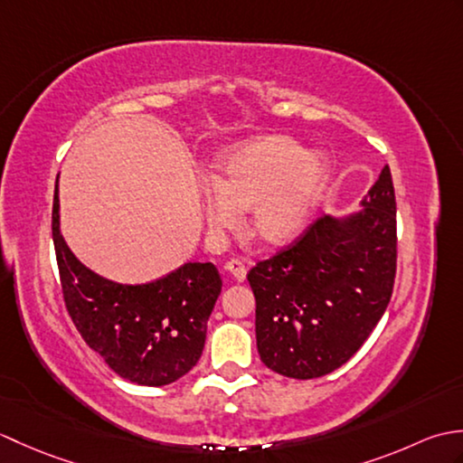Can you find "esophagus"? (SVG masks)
<instances>
[{
	"instance_id": "34e87169",
	"label": "esophagus",
	"mask_w": 463,
	"mask_h": 463,
	"mask_svg": "<svg viewBox=\"0 0 463 463\" xmlns=\"http://www.w3.org/2000/svg\"><path fill=\"white\" fill-rule=\"evenodd\" d=\"M224 270L229 272L237 282L247 280V267H244V262L241 259H231L224 264Z\"/></svg>"
}]
</instances>
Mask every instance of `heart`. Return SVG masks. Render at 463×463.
Masks as SVG:
<instances>
[{
  "label": "heart",
  "instance_id": "1",
  "mask_svg": "<svg viewBox=\"0 0 463 463\" xmlns=\"http://www.w3.org/2000/svg\"><path fill=\"white\" fill-rule=\"evenodd\" d=\"M328 184V163L288 137H269L226 155L203 186V213L213 234L232 229L250 211L249 232L264 244H287L307 226Z\"/></svg>",
  "mask_w": 463,
  "mask_h": 463
}]
</instances>
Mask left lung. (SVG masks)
Returning a JSON list of instances; mask_svg holds the SVG:
<instances>
[{
  "mask_svg": "<svg viewBox=\"0 0 463 463\" xmlns=\"http://www.w3.org/2000/svg\"><path fill=\"white\" fill-rule=\"evenodd\" d=\"M346 216H320L288 249L250 269L257 348L287 378L346 364L386 312L396 279V196L390 166Z\"/></svg>",
  "mask_w": 463,
  "mask_h": 463,
  "instance_id": "obj_1",
  "label": "left lung"
}]
</instances>
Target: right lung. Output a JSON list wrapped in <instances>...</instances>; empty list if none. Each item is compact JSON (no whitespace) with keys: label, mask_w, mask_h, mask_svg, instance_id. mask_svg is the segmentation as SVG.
<instances>
[{"label":"right lung","mask_w":463,"mask_h":463,"mask_svg":"<svg viewBox=\"0 0 463 463\" xmlns=\"http://www.w3.org/2000/svg\"><path fill=\"white\" fill-rule=\"evenodd\" d=\"M53 244L63 300L87 346L109 368L141 386H166L199 362L222 280L213 262H186L146 284H121L90 270L59 231L53 196Z\"/></svg>","instance_id":"1"}]
</instances>
